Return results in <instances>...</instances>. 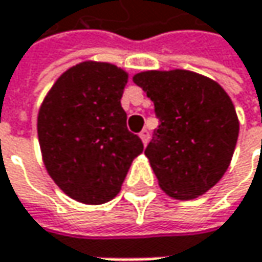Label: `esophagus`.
<instances>
[{
	"instance_id": "obj_1",
	"label": "esophagus",
	"mask_w": 262,
	"mask_h": 262,
	"mask_svg": "<svg viewBox=\"0 0 262 262\" xmlns=\"http://www.w3.org/2000/svg\"><path fill=\"white\" fill-rule=\"evenodd\" d=\"M139 138H141L142 144L145 145V144L148 142V139H150V135H148V132H147V130H142L141 133H139Z\"/></svg>"
}]
</instances>
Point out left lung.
I'll list each match as a JSON object with an SVG mask.
<instances>
[{
  "mask_svg": "<svg viewBox=\"0 0 262 262\" xmlns=\"http://www.w3.org/2000/svg\"><path fill=\"white\" fill-rule=\"evenodd\" d=\"M133 81L161 121L144 151L159 186L178 200L205 194L235 150L239 123L231 97L217 81L186 70L142 71Z\"/></svg>",
  "mask_w": 262,
  "mask_h": 262,
  "instance_id": "obj_1",
  "label": "left lung"
}]
</instances>
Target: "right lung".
I'll return each instance as SVG.
<instances>
[{
  "label": "right lung",
  "instance_id": "obj_1",
  "mask_svg": "<svg viewBox=\"0 0 262 262\" xmlns=\"http://www.w3.org/2000/svg\"><path fill=\"white\" fill-rule=\"evenodd\" d=\"M129 74L107 62L86 60L67 70L37 114L45 168L71 199L86 205L112 200L144 150L127 130L121 97Z\"/></svg>",
  "mask_w": 262,
  "mask_h": 262
}]
</instances>
